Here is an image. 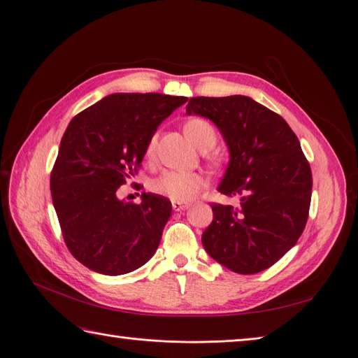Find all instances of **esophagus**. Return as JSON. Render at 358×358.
<instances>
[{"instance_id":"esophagus-1","label":"esophagus","mask_w":358,"mask_h":358,"mask_svg":"<svg viewBox=\"0 0 358 358\" xmlns=\"http://www.w3.org/2000/svg\"><path fill=\"white\" fill-rule=\"evenodd\" d=\"M171 208L175 212H180V210H185L188 209V204L187 203H180V201H171Z\"/></svg>"}]
</instances>
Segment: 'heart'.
<instances>
[{"label":"heart","mask_w":358,"mask_h":358,"mask_svg":"<svg viewBox=\"0 0 358 358\" xmlns=\"http://www.w3.org/2000/svg\"><path fill=\"white\" fill-rule=\"evenodd\" d=\"M183 131L189 142L200 150H209L216 143L215 127L201 117H194L183 127ZM157 145V138L149 140L146 155L152 157ZM204 176L199 171H180L166 170L152 182V191L158 196L167 197L171 201H189L197 196L204 187Z\"/></svg>","instance_id":"b5f03b06"}]
</instances>
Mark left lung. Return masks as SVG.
<instances>
[{
  "mask_svg": "<svg viewBox=\"0 0 358 358\" xmlns=\"http://www.w3.org/2000/svg\"><path fill=\"white\" fill-rule=\"evenodd\" d=\"M187 113L220 128L230 162L218 191L241 196L239 208L212 204L206 252L231 272H263L297 243L308 221L312 173L299 138L282 116L245 95L194 96Z\"/></svg>",
  "mask_w": 358,
  "mask_h": 358,
  "instance_id": "left-lung-1",
  "label": "left lung"
}]
</instances>
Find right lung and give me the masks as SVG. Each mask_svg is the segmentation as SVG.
I'll list each match as a JSON object with an SVG mask.
<instances>
[{
    "mask_svg": "<svg viewBox=\"0 0 358 358\" xmlns=\"http://www.w3.org/2000/svg\"><path fill=\"white\" fill-rule=\"evenodd\" d=\"M187 96L110 94L69 124L50 173V192L71 255L96 273L117 276L148 263L171 215L152 192L142 203L117 199L134 176L158 125Z\"/></svg>",
    "mask_w": 358,
    "mask_h": 358,
    "instance_id": "add662e5",
    "label": "right lung"
}]
</instances>
